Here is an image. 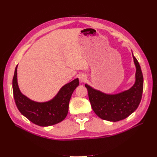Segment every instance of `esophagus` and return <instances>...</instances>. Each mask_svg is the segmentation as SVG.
<instances>
[{
    "label": "esophagus",
    "instance_id": "34e87169",
    "mask_svg": "<svg viewBox=\"0 0 157 157\" xmlns=\"http://www.w3.org/2000/svg\"><path fill=\"white\" fill-rule=\"evenodd\" d=\"M86 80V78L84 76H81L80 77V81L81 82H84Z\"/></svg>",
    "mask_w": 157,
    "mask_h": 157
}]
</instances>
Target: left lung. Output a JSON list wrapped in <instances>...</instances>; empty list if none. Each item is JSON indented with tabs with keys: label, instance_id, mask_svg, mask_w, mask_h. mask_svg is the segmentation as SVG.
Listing matches in <instances>:
<instances>
[{
	"label": "left lung",
	"instance_id": "obj_1",
	"mask_svg": "<svg viewBox=\"0 0 157 157\" xmlns=\"http://www.w3.org/2000/svg\"><path fill=\"white\" fill-rule=\"evenodd\" d=\"M136 67V83L128 90L117 94H105L86 84L93 111L100 118L109 121H119L135 111L141 101L144 79L140 66L134 55Z\"/></svg>",
	"mask_w": 157,
	"mask_h": 157
}]
</instances>
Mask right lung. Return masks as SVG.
Returning a JSON list of instances; mask_svg holds the SVG:
<instances>
[{
    "instance_id": "add662e5",
    "label": "right lung",
    "mask_w": 157,
    "mask_h": 157,
    "mask_svg": "<svg viewBox=\"0 0 157 157\" xmlns=\"http://www.w3.org/2000/svg\"><path fill=\"white\" fill-rule=\"evenodd\" d=\"M17 69L13 79V96L20 113L33 123L46 127L56 124L64 119L68 113L69 103L75 89L79 86L78 79L65 85L55 97L46 102H36L23 95L17 79Z\"/></svg>"
}]
</instances>
